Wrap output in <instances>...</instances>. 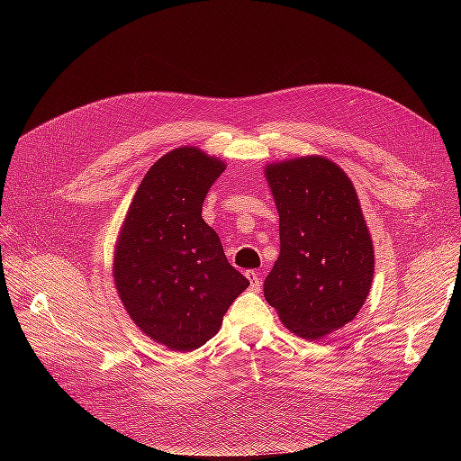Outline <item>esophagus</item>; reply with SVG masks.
Here are the masks:
<instances>
[{
	"mask_svg": "<svg viewBox=\"0 0 461 461\" xmlns=\"http://www.w3.org/2000/svg\"><path fill=\"white\" fill-rule=\"evenodd\" d=\"M246 276L249 281V286H252V290H259L261 288V271H246Z\"/></svg>",
	"mask_w": 461,
	"mask_h": 461,
	"instance_id": "esophagus-1",
	"label": "esophagus"
}]
</instances>
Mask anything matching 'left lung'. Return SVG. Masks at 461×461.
<instances>
[{
	"instance_id": "obj_1",
	"label": "left lung",
	"mask_w": 461,
	"mask_h": 461,
	"mask_svg": "<svg viewBox=\"0 0 461 461\" xmlns=\"http://www.w3.org/2000/svg\"><path fill=\"white\" fill-rule=\"evenodd\" d=\"M278 209L281 252L263 294L286 329L317 340L357 315L375 256L356 188L339 165L312 156L265 171Z\"/></svg>"
}]
</instances>
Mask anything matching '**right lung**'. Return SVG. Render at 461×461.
<instances>
[{
    "mask_svg": "<svg viewBox=\"0 0 461 461\" xmlns=\"http://www.w3.org/2000/svg\"><path fill=\"white\" fill-rule=\"evenodd\" d=\"M225 163L198 148H176L153 163L122 222L115 286L124 310L149 339L190 352L215 337L229 305L249 286L202 219Z\"/></svg>",
    "mask_w": 461,
    "mask_h": 461,
    "instance_id": "obj_1",
    "label": "right lung"
}]
</instances>
